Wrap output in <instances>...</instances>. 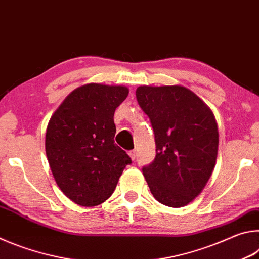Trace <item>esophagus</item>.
Masks as SVG:
<instances>
[{
  "label": "esophagus",
  "mask_w": 259,
  "mask_h": 259,
  "mask_svg": "<svg viewBox=\"0 0 259 259\" xmlns=\"http://www.w3.org/2000/svg\"><path fill=\"white\" fill-rule=\"evenodd\" d=\"M128 154L131 157V160H135L136 159V154H137V153H136V151H129Z\"/></svg>",
  "instance_id": "obj_1"
}]
</instances>
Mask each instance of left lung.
Wrapping results in <instances>:
<instances>
[{
	"mask_svg": "<svg viewBox=\"0 0 259 259\" xmlns=\"http://www.w3.org/2000/svg\"><path fill=\"white\" fill-rule=\"evenodd\" d=\"M139 106L154 130L156 156L143 175L153 196L185 207L207 185L216 165L218 126L211 109L183 85H140Z\"/></svg>",
	"mask_w": 259,
	"mask_h": 259,
	"instance_id": "left-lung-1",
	"label": "left lung"
}]
</instances>
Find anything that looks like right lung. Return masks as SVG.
<instances>
[{
    "mask_svg": "<svg viewBox=\"0 0 259 259\" xmlns=\"http://www.w3.org/2000/svg\"><path fill=\"white\" fill-rule=\"evenodd\" d=\"M128 94L124 85L88 83L73 90L50 117L47 157L57 185L74 203L105 202L131 163L114 142V113Z\"/></svg>",
    "mask_w": 259,
    "mask_h": 259,
    "instance_id": "right-lung-1",
    "label": "right lung"
}]
</instances>
